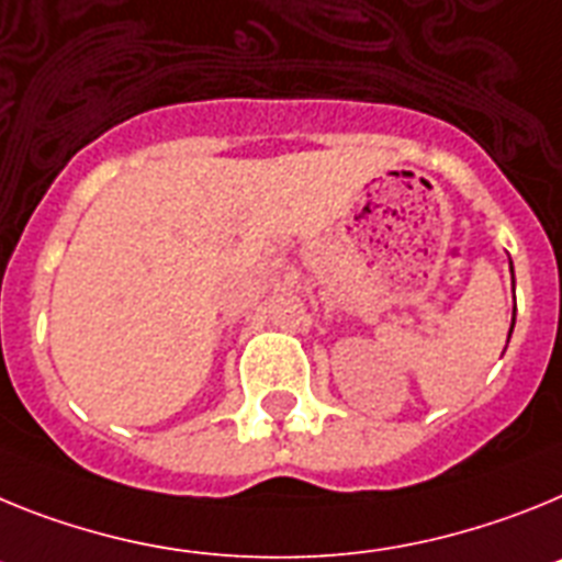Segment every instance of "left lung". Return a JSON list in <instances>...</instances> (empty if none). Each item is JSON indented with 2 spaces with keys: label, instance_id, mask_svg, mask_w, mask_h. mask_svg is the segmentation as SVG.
Segmentation results:
<instances>
[{
  "label": "left lung",
  "instance_id": "1",
  "mask_svg": "<svg viewBox=\"0 0 562 562\" xmlns=\"http://www.w3.org/2000/svg\"><path fill=\"white\" fill-rule=\"evenodd\" d=\"M512 325H515V319H512ZM509 334H512V330H509Z\"/></svg>",
  "mask_w": 562,
  "mask_h": 562
}]
</instances>
